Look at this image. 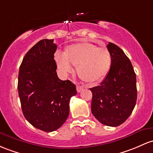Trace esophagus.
Here are the masks:
<instances>
[{
  "mask_svg": "<svg viewBox=\"0 0 153 153\" xmlns=\"http://www.w3.org/2000/svg\"><path fill=\"white\" fill-rule=\"evenodd\" d=\"M83 87L81 86V85H76V89H77V91H78V93L81 91L83 90Z\"/></svg>",
  "mask_w": 153,
  "mask_h": 153,
  "instance_id": "esophagus-1",
  "label": "esophagus"
}]
</instances>
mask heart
<instances>
[{
  "mask_svg": "<svg viewBox=\"0 0 153 153\" xmlns=\"http://www.w3.org/2000/svg\"><path fill=\"white\" fill-rule=\"evenodd\" d=\"M57 68L62 74L68 75L76 67L78 76L89 84H97L105 79L110 71L112 57L106 47H98L88 42L69 45L64 53L54 55Z\"/></svg>",
  "mask_w": 153,
  "mask_h": 153,
  "instance_id": "obj_1",
  "label": "heart"
}]
</instances>
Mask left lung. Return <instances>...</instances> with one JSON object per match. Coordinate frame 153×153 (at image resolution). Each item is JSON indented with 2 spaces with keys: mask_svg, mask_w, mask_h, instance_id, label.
<instances>
[{
  "mask_svg": "<svg viewBox=\"0 0 153 153\" xmlns=\"http://www.w3.org/2000/svg\"><path fill=\"white\" fill-rule=\"evenodd\" d=\"M107 47L112 54V67L101 84L90 88L91 112L101 123L115 127L124 123L135 107L137 79L131 62L123 50L112 43Z\"/></svg>",
  "mask_w": 153,
  "mask_h": 153,
  "instance_id": "obj_1",
  "label": "left lung"
}]
</instances>
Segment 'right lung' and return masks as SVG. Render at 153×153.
<instances>
[{"mask_svg":"<svg viewBox=\"0 0 153 153\" xmlns=\"http://www.w3.org/2000/svg\"><path fill=\"white\" fill-rule=\"evenodd\" d=\"M53 39L36 43L23 58L18 76V92L26 120L36 128L51 132L69 115L70 100L77 94L75 85L56 74Z\"/></svg>","mask_w":153,"mask_h":153,"instance_id":"right-lung-1","label":"right lung"}]
</instances>
